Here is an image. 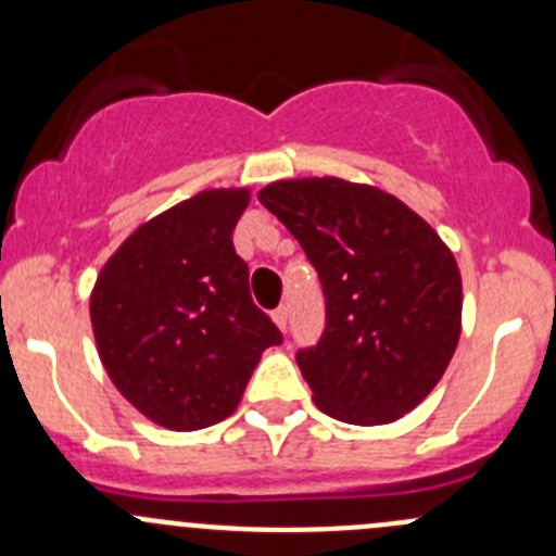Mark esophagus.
Masks as SVG:
<instances>
[{"mask_svg": "<svg viewBox=\"0 0 556 556\" xmlns=\"http://www.w3.org/2000/svg\"><path fill=\"white\" fill-rule=\"evenodd\" d=\"M271 319L279 330L288 328V306H277V309L271 312Z\"/></svg>", "mask_w": 556, "mask_h": 556, "instance_id": "obj_1", "label": "esophagus"}]
</instances>
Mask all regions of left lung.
Here are the masks:
<instances>
[{
	"instance_id": "left-lung-1",
	"label": "left lung",
	"mask_w": 556,
	"mask_h": 556,
	"mask_svg": "<svg viewBox=\"0 0 556 556\" xmlns=\"http://www.w3.org/2000/svg\"><path fill=\"white\" fill-rule=\"evenodd\" d=\"M257 201L299 239L323 285V339L295 355L319 412L387 425L417 408L459 341L463 282L450 247L371 185L279 179Z\"/></svg>"
}]
</instances>
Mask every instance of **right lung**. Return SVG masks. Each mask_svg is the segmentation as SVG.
Wrapping results in <instances>:
<instances>
[{"label":"right lung","mask_w":556,"mask_h":556,"mask_svg":"<svg viewBox=\"0 0 556 556\" xmlns=\"http://www.w3.org/2000/svg\"><path fill=\"white\" fill-rule=\"evenodd\" d=\"M247 188L201 190L139 226L104 263L91 325L112 384L169 430L231 417L263 350L282 333L252 304L233 250Z\"/></svg>","instance_id":"1"}]
</instances>
